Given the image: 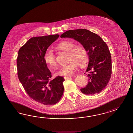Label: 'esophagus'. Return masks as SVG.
I'll use <instances>...</instances> for the list:
<instances>
[{"mask_svg":"<svg viewBox=\"0 0 133 133\" xmlns=\"http://www.w3.org/2000/svg\"><path fill=\"white\" fill-rule=\"evenodd\" d=\"M71 78V77H64V78H65V79H66V80H67V79H70V78Z\"/></svg>","mask_w":133,"mask_h":133,"instance_id":"1","label":"esophagus"}]
</instances>
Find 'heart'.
<instances>
[{"mask_svg": "<svg viewBox=\"0 0 133 133\" xmlns=\"http://www.w3.org/2000/svg\"><path fill=\"white\" fill-rule=\"evenodd\" d=\"M58 50L68 52L66 65L60 67L56 72L57 76H70L73 75L78 69L84 67L88 63L89 56L85 48L82 45H76L74 42L68 41L61 42L55 46ZM44 60L46 64L50 67H54L56 64L55 55L50 49H48L44 55Z\"/></svg>", "mask_w": 133, "mask_h": 133, "instance_id": "heart-1", "label": "heart"}]
</instances>
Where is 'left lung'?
<instances>
[{"label":"left lung","mask_w":133,"mask_h":133,"mask_svg":"<svg viewBox=\"0 0 133 133\" xmlns=\"http://www.w3.org/2000/svg\"><path fill=\"white\" fill-rule=\"evenodd\" d=\"M60 37L74 39L87 50L89 62L86 72H88L89 81L81 91L91 95L101 92L108 84L111 74V58L106 43L99 35L87 29L70 30Z\"/></svg>","instance_id":"8db88e82"}]
</instances>
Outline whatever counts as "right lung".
I'll return each instance as SVG.
<instances>
[{
	"mask_svg": "<svg viewBox=\"0 0 133 133\" xmlns=\"http://www.w3.org/2000/svg\"><path fill=\"white\" fill-rule=\"evenodd\" d=\"M59 36L32 37L18 50V79L30 98L45 105L58 102L64 91V78L58 76L50 80L51 73L44 60L46 50Z\"/></svg>",
	"mask_w": 133,
	"mask_h": 133,
	"instance_id": "add662e5",
	"label": "right lung"
}]
</instances>
